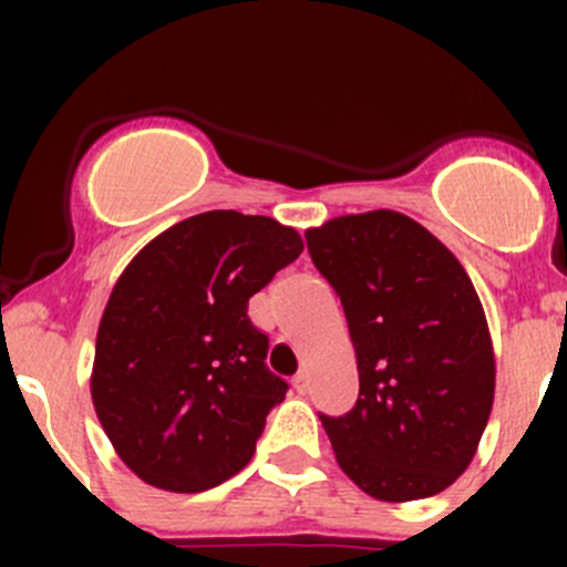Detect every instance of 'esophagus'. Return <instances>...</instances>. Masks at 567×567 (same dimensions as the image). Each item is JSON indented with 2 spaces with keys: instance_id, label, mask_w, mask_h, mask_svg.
Here are the masks:
<instances>
[{
  "instance_id": "34e87169",
  "label": "esophagus",
  "mask_w": 567,
  "mask_h": 567,
  "mask_svg": "<svg viewBox=\"0 0 567 567\" xmlns=\"http://www.w3.org/2000/svg\"><path fill=\"white\" fill-rule=\"evenodd\" d=\"M307 386H310V373H307V370H299V373L293 375V390L299 394H305Z\"/></svg>"
}]
</instances>
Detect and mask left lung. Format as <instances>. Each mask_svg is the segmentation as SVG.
<instances>
[{
  "mask_svg": "<svg viewBox=\"0 0 567 567\" xmlns=\"http://www.w3.org/2000/svg\"><path fill=\"white\" fill-rule=\"evenodd\" d=\"M305 238L357 351V405L320 414L337 463L381 502L439 494L466 472L494 405V346L472 279L398 210L337 216Z\"/></svg>",
  "mask_w": 567,
  "mask_h": 567,
  "instance_id": "left-lung-1",
  "label": "left lung"
}]
</instances>
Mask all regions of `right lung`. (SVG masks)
<instances>
[{
    "label": "right lung",
    "mask_w": 567,
    "mask_h": 567,
    "mask_svg": "<svg viewBox=\"0 0 567 567\" xmlns=\"http://www.w3.org/2000/svg\"><path fill=\"white\" fill-rule=\"evenodd\" d=\"M305 244L268 216L208 210L153 238L114 285L90 392L125 466L197 494L241 472L288 381L266 368L249 299Z\"/></svg>",
    "instance_id": "add662e5"
}]
</instances>
